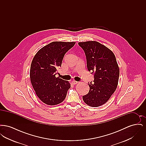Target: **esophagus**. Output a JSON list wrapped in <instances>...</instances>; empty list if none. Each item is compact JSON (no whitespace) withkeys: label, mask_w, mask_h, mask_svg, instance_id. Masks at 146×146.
Here are the masks:
<instances>
[{"label":"esophagus","mask_w":146,"mask_h":146,"mask_svg":"<svg viewBox=\"0 0 146 146\" xmlns=\"http://www.w3.org/2000/svg\"><path fill=\"white\" fill-rule=\"evenodd\" d=\"M78 83V82L75 81V80H73V81L72 82V84H73V85H76V84Z\"/></svg>","instance_id":"obj_1"}]
</instances>
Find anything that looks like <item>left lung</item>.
Returning a JSON list of instances; mask_svg holds the SVG:
<instances>
[{
    "label": "left lung",
    "mask_w": 146,
    "mask_h": 146,
    "mask_svg": "<svg viewBox=\"0 0 146 146\" xmlns=\"http://www.w3.org/2000/svg\"><path fill=\"white\" fill-rule=\"evenodd\" d=\"M86 58L87 68L94 74L93 84H89V93L83 96L86 104L94 107L104 104L117 88L119 68L110 49L95 41L79 42Z\"/></svg>",
    "instance_id": "left-lung-1"
}]
</instances>
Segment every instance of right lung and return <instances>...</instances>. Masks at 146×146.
Returning a JSON list of instances; mask_svg holds the SVG:
<instances>
[{
  "instance_id": "1",
  "label": "right lung",
  "mask_w": 146,
  "mask_h": 146,
  "mask_svg": "<svg viewBox=\"0 0 146 146\" xmlns=\"http://www.w3.org/2000/svg\"><path fill=\"white\" fill-rule=\"evenodd\" d=\"M76 42H53L40 49L31 66L30 79L37 96L45 104L54 106L63 101L70 88L69 82L56 77L65 54Z\"/></svg>"
}]
</instances>
